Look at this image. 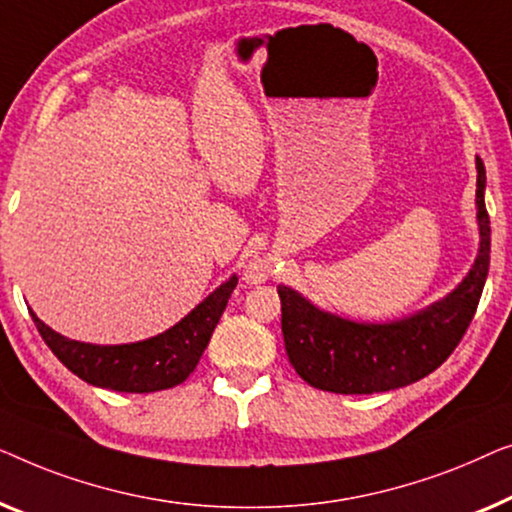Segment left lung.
Masks as SVG:
<instances>
[{
	"label": "left lung",
	"instance_id": "1",
	"mask_svg": "<svg viewBox=\"0 0 512 512\" xmlns=\"http://www.w3.org/2000/svg\"><path fill=\"white\" fill-rule=\"evenodd\" d=\"M478 169L480 250L455 292L413 318L390 325H359L315 308L278 285L287 357L308 385L336 394H376L417 383L452 355L469 329L489 271L492 229L485 208V167Z\"/></svg>",
	"mask_w": 512,
	"mask_h": 512
}]
</instances>
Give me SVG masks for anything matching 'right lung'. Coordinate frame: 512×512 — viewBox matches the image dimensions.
<instances>
[{
  "label": "right lung",
  "instance_id": "add662e5",
  "mask_svg": "<svg viewBox=\"0 0 512 512\" xmlns=\"http://www.w3.org/2000/svg\"><path fill=\"white\" fill-rule=\"evenodd\" d=\"M234 287L236 276L220 285L211 297H206L190 315H185L164 334L127 345L71 341L43 325L34 313L32 320L53 355L85 383L115 392H160L181 385L197 369Z\"/></svg>",
  "mask_w": 512,
  "mask_h": 512
}]
</instances>
